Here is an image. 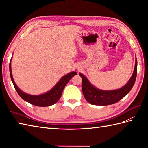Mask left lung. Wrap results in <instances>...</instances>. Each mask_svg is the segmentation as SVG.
<instances>
[{
	"mask_svg": "<svg viewBox=\"0 0 148 148\" xmlns=\"http://www.w3.org/2000/svg\"><path fill=\"white\" fill-rule=\"evenodd\" d=\"M137 59L136 58L134 69L130 80L122 88L112 90H104L94 87L84 74L79 73L82 78V90L86 101L90 104L107 106L115 104L130 92L137 76Z\"/></svg>",
	"mask_w": 148,
	"mask_h": 148,
	"instance_id": "left-lung-1",
	"label": "left lung"
}]
</instances>
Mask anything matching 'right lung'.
Masks as SVG:
<instances>
[{
  "mask_svg": "<svg viewBox=\"0 0 148 148\" xmlns=\"http://www.w3.org/2000/svg\"><path fill=\"white\" fill-rule=\"evenodd\" d=\"M12 60V58H11ZM11 60L9 64V71L10 78L14 88L16 89L17 92L18 93L20 97L23 99L24 101L28 102L29 103L32 105L37 106L40 107H45L49 106L56 104L58 102L62 96V93L64 87L69 81L70 79L73 77L74 75H77V73L75 71H73L71 73H68L67 74L64 75V76L57 82V84L53 87V88L49 90L48 92L44 94H40V95H31L27 93H25L18 88L16 83L14 82L13 79L12 69H11Z\"/></svg>",
  "mask_w": 148,
  "mask_h": 148,
  "instance_id": "1",
  "label": "right lung"
}]
</instances>
